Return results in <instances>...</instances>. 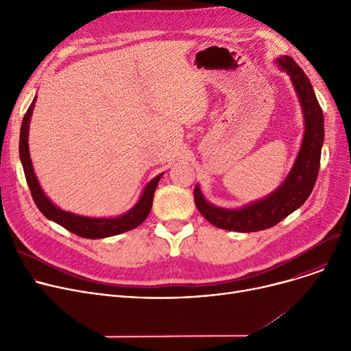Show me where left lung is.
Listing matches in <instances>:
<instances>
[{
    "instance_id": "obj_1",
    "label": "left lung",
    "mask_w": 351,
    "mask_h": 351,
    "mask_svg": "<svg viewBox=\"0 0 351 351\" xmlns=\"http://www.w3.org/2000/svg\"><path fill=\"white\" fill-rule=\"evenodd\" d=\"M278 64L290 75L303 109L304 135L299 155L278 189L265 199L241 209H223L210 205L196 185L193 191L196 208L216 228L245 233L269 229L299 209L315 188L324 141L323 110L308 78L294 60L285 55L278 58Z\"/></svg>"
}]
</instances>
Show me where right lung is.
Returning a JSON list of instances; mask_svg holds the SVG:
<instances>
[{"mask_svg": "<svg viewBox=\"0 0 351 351\" xmlns=\"http://www.w3.org/2000/svg\"><path fill=\"white\" fill-rule=\"evenodd\" d=\"M35 101H36V97L31 102L29 108L27 109V112L24 115V119H23L21 132H20V158H21V163L24 168L28 188L31 191V195H32V199L35 202L36 208L41 210V213L47 219L53 220L55 223L61 225L66 230L75 233L81 237H86V239L109 237V236H115V234L138 228L151 212L154 195H155L156 186H158V183L163 173L158 175L156 178H154L149 183H147L142 192V196L138 200V204L131 210L123 213L122 216H118V217H86V216H80L75 213L61 210L45 196V193L43 192V189L40 186L38 179H36V176L34 173V168H32V162H31L29 149H28V132H29V121H31Z\"/></svg>", "mask_w": 351, "mask_h": 351, "instance_id": "add662e5", "label": "right lung"}]
</instances>
